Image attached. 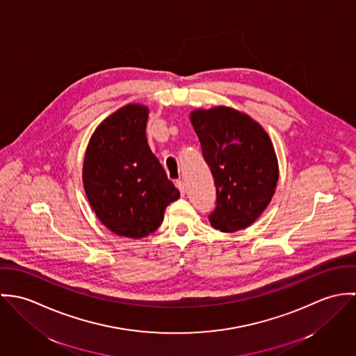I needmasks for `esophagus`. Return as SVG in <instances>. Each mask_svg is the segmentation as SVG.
I'll return each instance as SVG.
<instances>
[{
    "label": "esophagus",
    "instance_id": "obj_1",
    "mask_svg": "<svg viewBox=\"0 0 356 356\" xmlns=\"http://www.w3.org/2000/svg\"><path fill=\"white\" fill-rule=\"evenodd\" d=\"M175 185H177V188L179 189L181 195H182V196H185V192H186V184H185L184 181H177V182H175Z\"/></svg>",
    "mask_w": 356,
    "mask_h": 356
}]
</instances>
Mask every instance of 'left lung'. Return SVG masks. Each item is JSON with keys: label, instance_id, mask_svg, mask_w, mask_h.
<instances>
[{"label": "left lung", "instance_id": "obj_1", "mask_svg": "<svg viewBox=\"0 0 356 356\" xmlns=\"http://www.w3.org/2000/svg\"><path fill=\"white\" fill-rule=\"evenodd\" d=\"M189 118L216 186L211 226L223 233L251 226L271 202L280 177L268 134L250 115L225 105L195 109Z\"/></svg>", "mask_w": 356, "mask_h": 356}]
</instances>
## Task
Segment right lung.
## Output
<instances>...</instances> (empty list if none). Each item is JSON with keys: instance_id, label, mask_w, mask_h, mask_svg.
<instances>
[{"instance_id": "obj_1", "label": "right lung", "mask_w": 356, "mask_h": 356, "mask_svg": "<svg viewBox=\"0 0 356 356\" xmlns=\"http://www.w3.org/2000/svg\"><path fill=\"white\" fill-rule=\"evenodd\" d=\"M149 109L127 104L97 126L88 144L82 181L102 225L120 237L143 238L164 219L179 191L147 141Z\"/></svg>"}]
</instances>
